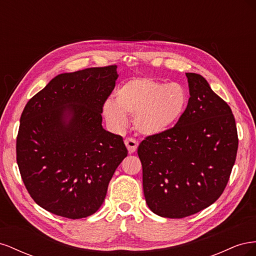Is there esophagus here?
I'll list each match as a JSON object with an SVG mask.
<instances>
[{"label": "esophagus", "instance_id": "34e87169", "mask_svg": "<svg viewBox=\"0 0 256 256\" xmlns=\"http://www.w3.org/2000/svg\"><path fill=\"white\" fill-rule=\"evenodd\" d=\"M125 145H126V147H127V150H128V152H129V154H134V152L136 150L138 144V142L134 140V138H126V140H125Z\"/></svg>", "mask_w": 256, "mask_h": 256}]
</instances>
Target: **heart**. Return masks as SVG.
Returning a JSON list of instances; mask_svg holds the SVG:
<instances>
[{"instance_id":"b5f03b06","label":"heart","mask_w":256,"mask_h":256,"mask_svg":"<svg viewBox=\"0 0 256 256\" xmlns=\"http://www.w3.org/2000/svg\"><path fill=\"white\" fill-rule=\"evenodd\" d=\"M114 100L102 106L106 122L116 131L128 125L134 115L136 131L156 136L172 129L180 120L188 106V92L180 84L164 83L152 78H134L116 90Z\"/></svg>"}]
</instances>
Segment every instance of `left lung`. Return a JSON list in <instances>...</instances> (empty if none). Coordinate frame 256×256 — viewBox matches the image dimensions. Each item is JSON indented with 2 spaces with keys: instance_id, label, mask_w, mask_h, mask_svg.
Segmentation results:
<instances>
[{
  "instance_id": "left-lung-1",
  "label": "left lung",
  "mask_w": 256,
  "mask_h": 256,
  "mask_svg": "<svg viewBox=\"0 0 256 256\" xmlns=\"http://www.w3.org/2000/svg\"><path fill=\"white\" fill-rule=\"evenodd\" d=\"M190 98L176 125L138 148L147 206L164 218H184L214 203L235 164L238 136L228 104L200 74L187 72Z\"/></svg>"
}]
</instances>
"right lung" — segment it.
Wrapping results in <instances>:
<instances>
[{
  "mask_svg": "<svg viewBox=\"0 0 256 256\" xmlns=\"http://www.w3.org/2000/svg\"><path fill=\"white\" fill-rule=\"evenodd\" d=\"M116 66L60 74L28 100L20 118L17 164L30 196L54 214L81 219L102 207L127 148L102 127Z\"/></svg>",
  "mask_w": 256,
  "mask_h": 256,
  "instance_id": "add662e5",
  "label": "right lung"
}]
</instances>
